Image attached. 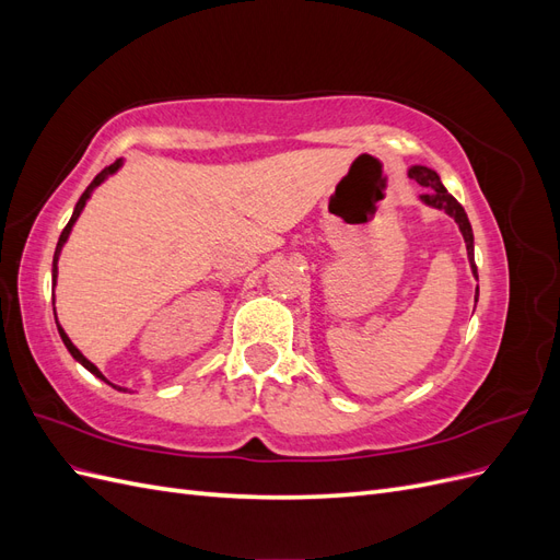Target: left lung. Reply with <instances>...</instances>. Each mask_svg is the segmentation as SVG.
Instances as JSON below:
<instances>
[{
  "instance_id": "1",
  "label": "left lung",
  "mask_w": 560,
  "mask_h": 560,
  "mask_svg": "<svg viewBox=\"0 0 560 560\" xmlns=\"http://www.w3.org/2000/svg\"><path fill=\"white\" fill-rule=\"evenodd\" d=\"M409 177L416 179L420 186H425V189H428L425 194L420 196V200L425 202V206L436 208V210H444L448 217L455 219V224H457V229H460L463 238H465V245H467V259H469V266H471V273H474V278L479 280L477 264H474V233H471V224H469L465 208L446 191V186L442 184V179H439V175L432 171V167L411 165L409 167ZM477 299H479V287H477Z\"/></svg>"
}]
</instances>
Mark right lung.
<instances>
[{"mask_svg":"<svg viewBox=\"0 0 560 560\" xmlns=\"http://www.w3.org/2000/svg\"><path fill=\"white\" fill-rule=\"evenodd\" d=\"M124 165V161L121 159H118V161H114L112 165H107L105 167V171L103 173H100V175H95V179L89 184V189L86 191H83L81 194V198H79V202H77V206H74V212H72V219H70V222H67V226L62 229V233H60V238H58V247H56V254H54V287H56V278H58V257H60V252H62V245L67 243V238H70V233H72V226H74V222H77V219H79V214L83 212V208H86V202H89V198H91V194L95 191V186H100V184H103L109 175H114L116 171H118V167H121ZM56 325H58V317H56ZM58 334H60V338H62V343H65V348L67 350H70V354H72V358L81 364V366H86L89 371H91V374L95 376V378H100V381H105L107 385H112V387H116V389H121V387H118V385H114V383H109L105 376H103V371H100L91 360H86V358H83V354H81V350L70 341V336H67L65 334V329L58 325Z\"/></svg>","mask_w":560,"mask_h":560,"instance_id":"1","label":"right lung"}]
</instances>
